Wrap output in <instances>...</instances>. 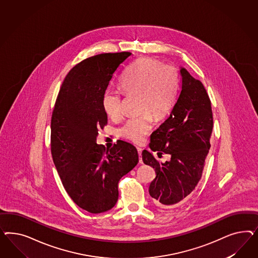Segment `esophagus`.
<instances>
[{"label":"esophagus","instance_id":"34e87169","mask_svg":"<svg viewBox=\"0 0 258 258\" xmlns=\"http://www.w3.org/2000/svg\"><path fill=\"white\" fill-rule=\"evenodd\" d=\"M137 151H138V155H139V163H142V158H141V154H142V149L141 148H137Z\"/></svg>","mask_w":258,"mask_h":258}]
</instances>
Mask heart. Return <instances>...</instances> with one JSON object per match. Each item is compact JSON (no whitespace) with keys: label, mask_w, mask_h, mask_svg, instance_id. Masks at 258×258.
Wrapping results in <instances>:
<instances>
[{"label":"heart","mask_w":258,"mask_h":258,"mask_svg":"<svg viewBox=\"0 0 258 258\" xmlns=\"http://www.w3.org/2000/svg\"><path fill=\"white\" fill-rule=\"evenodd\" d=\"M179 72L172 65L164 64L151 57H142L125 71L120 86L127 95L139 96L140 116L126 120L119 128V135L133 143H140L152 127L154 117H165L175 102ZM103 109L109 117L121 115L122 94L108 91L102 98Z\"/></svg>","instance_id":"b5f03b06"}]
</instances>
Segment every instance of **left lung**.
<instances>
[{
  "instance_id": "left-lung-1",
  "label": "left lung",
  "mask_w": 258,
  "mask_h": 258,
  "mask_svg": "<svg viewBox=\"0 0 258 258\" xmlns=\"http://www.w3.org/2000/svg\"><path fill=\"white\" fill-rule=\"evenodd\" d=\"M180 93L168 118L150 136L149 149L142 152L143 162L155 168L156 178L149 195L161 207L180 203L201 180L204 161L210 149L213 131L211 102L203 83L180 67ZM170 154L159 162L152 152Z\"/></svg>"
}]
</instances>
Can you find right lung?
I'll return each instance as SVG.
<instances>
[{"mask_svg":"<svg viewBox=\"0 0 258 258\" xmlns=\"http://www.w3.org/2000/svg\"><path fill=\"white\" fill-rule=\"evenodd\" d=\"M132 53L94 55L78 63L60 87L51 120V152L68 195L80 208L99 214L118 200V182L138 164L131 143L118 140L105 151L96 144L108 122L102 98L109 81Z\"/></svg>","mask_w":258,"mask_h":258,"instance_id":"1","label":"right lung"}]
</instances>
